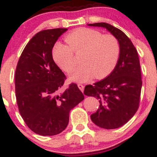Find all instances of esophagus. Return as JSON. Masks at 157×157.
Segmentation results:
<instances>
[{
  "label": "esophagus",
  "mask_w": 157,
  "mask_h": 157,
  "mask_svg": "<svg viewBox=\"0 0 157 157\" xmlns=\"http://www.w3.org/2000/svg\"><path fill=\"white\" fill-rule=\"evenodd\" d=\"M77 86H78V88L80 89V91L83 92V90H84V86H83V84H81V83H79V84L77 85Z\"/></svg>",
  "instance_id": "esophagus-1"
}]
</instances>
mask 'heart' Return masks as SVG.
<instances>
[{
    "label": "heart",
    "mask_w": 157,
    "mask_h": 157,
    "mask_svg": "<svg viewBox=\"0 0 157 157\" xmlns=\"http://www.w3.org/2000/svg\"><path fill=\"white\" fill-rule=\"evenodd\" d=\"M66 44L58 42L52 48V57L58 67L66 73L73 71L77 64L74 55H80V66L70 76L75 82L90 79L100 80L115 69L121 52L118 39L112 34H102L90 28H78L65 36Z\"/></svg>",
    "instance_id": "heart-1"
}]
</instances>
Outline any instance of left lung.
I'll list each match as a JSON object with an SVG mask.
<instances>
[{
  "label": "left lung",
  "instance_id": "obj_1",
  "mask_svg": "<svg viewBox=\"0 0 157 157\" xmlns=\"http://www.w3.org/2000/svg\"><path fill=\"white\" fill-rule=\"evenodd\" d=\"M105 28L118 39L121 52L112 73L103 80L86 85L84 94L99 99V108L90 118L99 127L115 129L124 125L139 108L142 80L137 49L121 30L106 23L88 24Z\"/></svg>",
  "mask_w": 157,
  "mask_h": 157
}]
</instances>
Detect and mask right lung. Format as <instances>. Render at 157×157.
Segmentation results:
<instances>
[{"instance_id":"right-lung-1","label":"right lung","mask_w":157,"mask_h":157,"mask_svg":"<svg viewBox=\"0 0 157 157\" xmlns=\"http://www.w3.org/2000/svg\"><path fill=\"white\" fill-rule=\"evenodd\" d=\"M64 28L36 33L23 49L15 72L19 112L26 125L42 136H53L67 126L69 114L84 99L76 83L61 90L66 76L52 58V48Z\"/></svg>"}]
</instances>
